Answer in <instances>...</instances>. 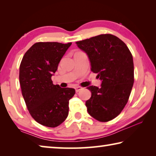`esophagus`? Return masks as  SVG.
<instances>
[{"label": "esophagus", "instance_id": "esophagus-1", "mask_svg": "<svg viewBox=\"0 0 156 156\" xmlns=\"http://www.w3.org/2000/svg\"><path fill=\"white\" fill-rule=\"evenodd\" d=\"M75 89H76V92H78L79 91L81 90L82 87H75Z\"/></svg>", "mask_w": 156, "mask_h": 156}]
</instances>
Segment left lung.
<instances>
[{"mask_svg":"<svg viewBox=\"0 0 156 156\" xmlns=\"http://www.w3.org/2000/svg\"><path fill=\"white\" fill-rule=\"evenodd\" d=\"M88 56L91 70L102 81L85 102L89 114L100 122H108L120 114L127 103L134 82L133 56L127 46L112 34H101L76 42Z\"/></svg>","mask_w":156,"mask_h":156,"instance_id":"left-lung-1","label":"left lung"}]
</instances>
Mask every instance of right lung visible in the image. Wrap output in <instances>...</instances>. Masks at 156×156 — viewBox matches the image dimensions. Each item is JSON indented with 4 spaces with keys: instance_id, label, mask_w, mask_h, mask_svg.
I'll use <instances>...</instances> for the list:
<instances>
[{
    "instance_id": "right-lung-1",
    "label": "right lung",
    "mask_w": 156,
    "mask_h": 156,
    "mask_svg": "<svg viewBox=\"0 0 156 156\" xmlns=\"http://www.w3.org/2000/svg\"><path fill=\"white\" fill-rule=\"evenodd\" d=\"M72 43L46 42L34 44L23 56L19 81L29 112L37 122L56 127L67 118L69 101L75 89L53 84L51 76Z\"/></svg>"
}]
</instances>
